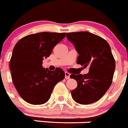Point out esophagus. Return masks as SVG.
<instances>
[{"mask_svg": "<svg viewBox=\"0 0 128 128\" xmlns=\"http://www.w3.org/2000/svg\"><path fill=\"white\" fill-rule=\"evenodd\" d=\"M65 79H66V80L69 79L70 76V73H68V72H65Z\"/></svg>", "mask_w": 128, "mask_h": 128, "instance_id": "1", "label": "esophagus"}]
</instances>
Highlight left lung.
I'll return each instance as SVG.
<instances>
[{
  "instance_id": "obj_1",
  "label": "left lung",
  "mask_w": 128,
  "mask_h": 128,
  "mask_svg": "<svg viewBox=\"0 0 128 128\" xmlns=\"http://www.w3.org/2000/svg\"><path fill=\"white\" fill-rule=\"evenodd\" d=\"M66 38L79 54L78 64L89 66L86 74H71L78 86L71 91L73 99L80 104H89L100 100L111 86L115 70V61L110 44L100 36L88 32L66 34Z\"/></svg>"
}]
</instances>
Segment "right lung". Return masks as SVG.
<instances>
[{"instance_id": "right-lung-1", "label": "right lung", "mask_w": 128, "mask_h": 128, "mask_svg": "<svg viewBox=\"0 0 128 128\" xmlns=\"http://www.w3.org/2000/svg\"><path fill=\"white\" fill-rule=\"evenodd\" d=\"M66 33L41 32L20 39L13 50L10 62L12 82L24 100L31 104H42L50 97L54 86L65 78L62 68L51 71L42 67L44 58L63 40Z\"/></svg>"}]
</instances>
